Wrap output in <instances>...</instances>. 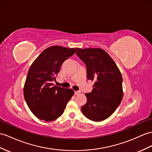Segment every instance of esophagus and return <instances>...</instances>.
<instances>
[{"instance_id":"esophagus-1","label":"esophagus","mask_w":152,"mask_h":152,"mask_svg":"<svg viewBox=\"0 0 152 152\" xmlns=\"http://www.w3.org/2000/svg\"><path fill=\"white\" fill-rule=\"evenodd\" d=\"M80 94V91H75V95H78Z\"/></svg>"}]
</instances>
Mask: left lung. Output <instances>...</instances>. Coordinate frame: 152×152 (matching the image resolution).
Instances as JSON below:
<instances>
[{
  "label": "left lung",
  "mask_w": 152,
  "mask_h": 152,
  "mask_svg": "<svg viewBox=\"0 0 152 152\" xmlns=\"http://www.w3.org/2000/svg\"><path fill=\"white\" fill-rule=\"evenodd\" d=\"M75 49L77 56L86 64L87 79L95 82L92 91L86 94L87 102L81 111L91 121L105 120L123 99L121 73L113 59L101 48Z\"/></svg>",
  "instance_id": "left-lung-1"
}]
</instances>
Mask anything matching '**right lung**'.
<instances>
[{"instance_id":"1","label":"right lung","mask_w":152,"mask_h":152,"mask_svg":"<svg viewBox=\"0 0 152 152\" xmlns=\"http://www.w3.org/2000/svg\"><path fill=\"white\" fill-rule=\"evenodd\" d=\"M75 48H46L33 62L24 87L25 101L38 119L52 121L63 113L74 94L72 89L53 86L62 63L75 53Z\"/></svg>"}]
</instances>
